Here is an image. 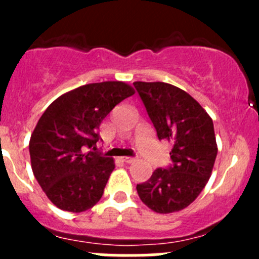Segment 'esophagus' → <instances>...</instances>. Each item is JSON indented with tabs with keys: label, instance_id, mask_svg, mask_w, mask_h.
Wrapping results in <instances>:
<instances>
[{
	"label": "esophagus",
	"instance_id": "obj_1",
	"mask_svg": "<svg viewBox=\"0 0 259 259\" xmlns=\"http://www.w3.org/2000/svg\"><path fill=\"white\" fill-rule=\"evenodd\" d=\"M120 159H121V161H124V163L126 164H132L135 161V158H132V156H122V158Z\"/></svg>",
	"mask_w": 259,
	"mask_h": 259
}]
</instances>
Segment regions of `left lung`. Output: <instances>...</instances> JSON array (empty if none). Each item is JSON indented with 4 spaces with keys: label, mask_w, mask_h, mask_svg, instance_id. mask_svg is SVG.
<instances>
[{
    "label": "left lung",
    "mask_w": 259,
    "mask_h": 259,
    "mask_svg": "<svg viewBox=\"0 0 259 259\" xmlns=\"http://www.w3.org/2000/svg\"><path fill=\"white\" fill-rule=\"evenodd\" d=\"M159 140L171 144L169 169L158 168L137 185L146 207L160 214L187 208L210 178L218 146L213 120L188 93L166 82L135 81Z\"/></svg>",
    "instance_id": "1"
}]
</instances>
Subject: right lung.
Listing matches in <instances>:
<instances>
[{
  "label": "right lung",
  "mask_w": 259,
  "mask_h": 259,
  "mask_svg": "<svg viewBox=\"0 0 259 259\" xmlns=\"http://www.w3.org/2000/svg\"><path fill=\"white\" fill-rule=\"evenodd\" d=\"M134 93L122 81L88 83L62 94L41 115L28 144L31 166L57 208L81 213L103 197L115 163L93 151L99 126L115 105Z\"/></svg>",
  "instance_id": "right-lung-1"
}]
</instances>
